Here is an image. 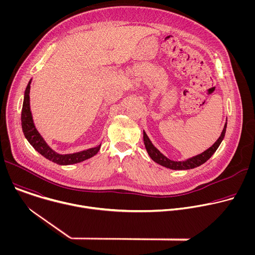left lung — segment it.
<instances>
[{
  "label": "left lung",
  "mask_w": 255,
  "mask_h": 255,
  "mask_svg": "<svg viewBox=\"0 0 255 255\" xmlns=\"http://www.w3.org/2000/svg\"><path fill=\"white\" fill-rule=\"evenodd\" d=\"M226 127H227V123H225V126L223 128V131H222L220 137L218 138V140L212 145L210 148H208L207 150H205L201 154H198L196 156H193V157L188 158L187 160H183V161H173V160H170L169 158H167L166 156H164L151 143L150 139L148 138L147 134L145 133V131H143V140H144L145 148H146L149 156L156 163H158V164H160L164 167L174 169V170L191 169V168H195V167L200 166L201 164L205 163L215 153V151L217 150L218 147H219V145L221 144V142H222V140L225 136Z\"/></svg>",
  "instance_id": "8db88e82"
}]
</instances>
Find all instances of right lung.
<instances>
[{
	"label": "right lung",
	"mask_w": 255,
	"mask_h": 255,
	"mask_svg": "<svg viewBox=\"0 0 255 255\" xmlns=\"http://www.w3.org/2000/svg\"><path fill=\"white\" fill-rule=\"evenodd\" d=\"M30 84H31V81L28 83V86L24 94V101H23L22 113H21V122H22L21 124H22V130L26 139L34 147V149L36 151H38L45 158L59 165L79 163L96 155L100 150L101 144L98 145L97 147L90 148V149L76 152V153H69V154H59L49 146L43 139V137L40 135V133L37 131V129H36L33 122L32 114L30 110V97H29Z\"/></svg>",
	"instance_id": "right-lung-1"
}]
</instances>
